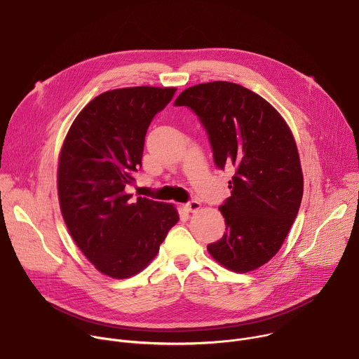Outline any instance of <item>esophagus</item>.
<instances>
[{"mask_svg": "<svg viewBox=\"0 0 359 359\" xmlns=\"http://www.w3.org/2000/svg\"><path fill=\"white\" fill-rule=\"evenodd\" d=\"M183 209L189 213H196L200 209V203L197 200H190L186 204H183Z\"/></svg>", "mask_w": 359, "mask_h": 359, "instance_id": "1", "label": "esophagus"}]
</instances>
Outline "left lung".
<instances>
[{"instance_id":"left-lung-1","label":"left lung","mask_w":359,"mask_h":359,"mask_svg":"<svg viewBox=\"0 0 359 359\" xmlns=\"http://www.w3.org/2000/svg\"><path fill=\"white\" fill-rule=\"evenodd\" d=\"M175 107L191 109L209 135L213 161L234 166L231 196L219 208L224 236L208 245L236 273L271 260L284 243L302 198L298 150L281 115L260 95L224 81L184 89Z\"/></svg>"}]
</instances>
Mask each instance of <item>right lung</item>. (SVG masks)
<instances>
[{"label":"right lung","mask_w":359,"mask_h":359,"mask_svg":"<svg viewBox=\"0 0 359 359\" xmlns=\"http://www.w3.org/2000/svg\"><path fill=\"white\" fill-rule=\"evenodd\" d=\"M175 92L135 86L100 93L65 137L58 166L62 217L85 257L112 278L142 271L179 222L172 204L125 193L142 168L147 128Z\"/></svg>","instance_id":"obj_1"}]
</instances>
